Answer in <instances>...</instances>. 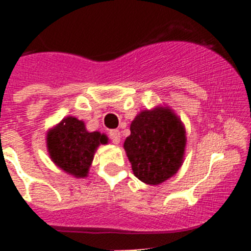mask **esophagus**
Segmentation results:
<instances>
[{
    "label": "esophagus",
    "instance_id": "obj_1",
    "mask_svg": "<svg viewBox=\"0 0 251 251\" xmlns=\"http://www.w3.org/2000/svg\"><path fill=\"white\" fill-rule=\"evenodd\" d=\"M109 138L114 144L120 143V140H121L120 131H119V130H110L109 131Z\"/></svg>",
    "mask_w": 251,
    "mask_h": 251
}]
</instances>
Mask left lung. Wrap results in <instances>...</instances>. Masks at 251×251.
<instances>
[{
  "mask_svg": "<svg viewBox=\"0 0 251 251\" xmlns=\"http://www.w3.org/2000/svg\"><path fill=\"white\" fill-rule=\"evenodd\" d=\"M124 143L135 176L147 184H160L183 163L186 130L169 107L143 110L130 126Z\"/></svg>",
  "mask_w": 251,
  "mask_h": 251,
  "instance_id": "left-lung-1",
  "label": "left lung"
}]
</instances>
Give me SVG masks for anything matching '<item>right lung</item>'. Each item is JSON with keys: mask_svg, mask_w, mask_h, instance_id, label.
<instances>
[{"mask_svg": "<svg viewBox=\"0 0 251 251\" xmlns=\"http://www.w3.org/2000/svg\"><path fill=\"white\" fill-rule=\"evenodd\" d=\"M108 143L105 135L88 132L83 121L64 118L47 133V149L53 163L76 178L86 177L100 144Z\"/></svg>", "mask_w": 251, "mask_h": 251, "instance_id": "add662e5", "label": "right lung"}]
</instances>
